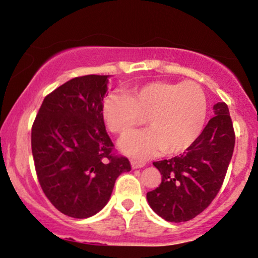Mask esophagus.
<instances>
[{"label": "esophagus", "instance_id": "1", "mask_svg": "<svg viewBox=\"0 0 258 258\" xmlns=\"http://www.w3.org/2000/svg\"><path fill=\"white\" fill-rule=\"evenodd\" d=\"M144 165H146V162H143V161H137V160H132L131 161L132 168H141V167H143Z\"/></svg>", "mask_w": 258, "mask_h": 258}]
</instances>
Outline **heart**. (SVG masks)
I'll list each match as a JSON object with an SVG mask.
<instances>
[{
	"label": "heart",
	"instance_id": "heart-1",
	"mask_svg": "<svg viewBox=\"0 0 258 258\" xmlns=\"http://www.w3.org/2000/svg\"><path fill=\"white\" fill-rule=\"evenodd\" d=\"M103 117L112 133L128 135L144 122L149 130L123 138L120 148L133 158L147 159L160 150L184 152L205 125L207 99L193 81H154L131 88L125 94L110 93L103 102Z\"/></svg>",
	"mask_w": 258,
	"mask_h": 258
}]
</instances>
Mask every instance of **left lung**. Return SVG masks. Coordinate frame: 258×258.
Returning a JSON list of instances; mask_svg holds the SVG:
<instances>
[{
    "label": "left lung",
    "mask_w": 258,
    "mask_h": 258,
    "mask_svg": "<svg viewBox=\"0 0 258 258\" xmlns=\"http://www.w3.org/2000/svg\"><path fill=\"white\" fill-rule=\"evenodd\" d=\"M215 116L188 149L172 159L153 162L162 174L147 193L155 214L168 222L193 220L220 191L232 159L235 133L226 103L214 105Z\"/></svg>",
    "instance_id": "left-lung-1"
}]
</instances>
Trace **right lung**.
<instances>
[{
	"label": "right lung",
	"instance_id": "1",
	"mask_svg": "<svg viewBox=\"0 0 258 258\" xmlns=\"http://www.w3.org/2000/svg\"><path fill=\"white\" fill-rule=\"evenodd\" d=\"M108 75L72 79L47 94L31 128V149L41 188L52 205L87 218L106 205L115 180L131 171L116 155L103 117Z\"/></svg>",
	"mask_w": 258,
	"mask_h": 258
}]
</instances>
